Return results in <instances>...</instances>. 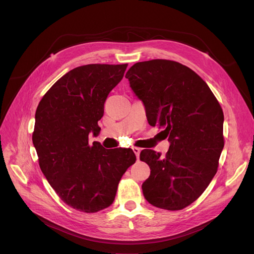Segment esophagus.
I'll return each instance as SVG.
<instances>
[{"label":"esophagus","instance_id":"1","mask_svg":"<svg viewBox=\"0 0 254 254\" xmlns=\"http://www.w3.org/2000/svg\"><path fill=\"white\" fill-rule=\"evenodd\" d=\"M132 151H134V153L136 154L137 159H139V155H140V152H141V148H138V147H132Z\"/></svg>","mask_w":254,"mask_h":254}]
</instances>
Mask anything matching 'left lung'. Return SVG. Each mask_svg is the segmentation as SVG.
<instances>
[{
    "mask_svg": "<svg viewBox=\"0 0 254 254\" xmlns=\"http://www.w3.org/2000/svg\"><path fill=\"white\" fill-rule=\"evenodd\" d=\"M142 101L148 124L164 127L170 142L165 157L146 149L140 159L150 168L144 197L157 208L181 210L201 195L215 176L223 149V112L204 80L177 62L137 63L127 72Z\"/></svg>",
    "mask_w": 254,
    "mask_h": 254,
    "instance_id": "left-lung-1",
    "label": "left lung"
}]
</instances>
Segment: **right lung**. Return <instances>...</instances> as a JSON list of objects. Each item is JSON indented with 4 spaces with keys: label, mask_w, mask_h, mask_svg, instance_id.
Instances as JSON below:
<instances>
[{
    "label": "right lung",
    "mask_w": 254,
    "mask_h": 254,
    "mask_svg": "<svg viewBox=\"0 0 254 254\" xmlns=\"http://www.w3.org/2000/svg\"><path fill=\"white\" fill-rule=\"evenodd\" d=\"M124 64H85L64 74L40 101L33 144L51 188L70 207L95 213L109 207L123 175L136 162L130 148L105 149L97 137L109 92L127 70Z\"/></svg>",
    "instance_id": "right-lung-1"
}]
</instances>
